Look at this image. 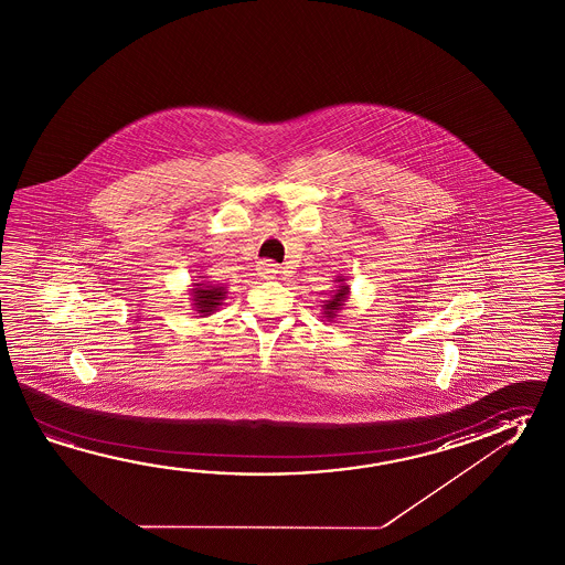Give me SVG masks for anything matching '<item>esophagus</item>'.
I'll return each mask as SVG.
<instances>
[{"mask_svg":"<svg viewBox=\"0 0 565 565\" xmlns=\"http://www.w3.org/2000/svg\"><path fill=\"white\" fill-rule=\"evenodd\" d=\"M258 276L259 278L269 279L274 278L276 274H278V264H274L271 259H262V262H258Z\"/></svg>","mask_w":565,"mask_h":565,"instance_id":"1","label":"esophagus"}]
</instances>
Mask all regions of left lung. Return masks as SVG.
Masks as SVG:
<instances>
[{
	"label": "left lung",
	"mask_w": 565,
	"mask_h": 565,
	"mask_svg": "<svg viewBox=\"0 0 565 565\" xmlns=\"http://www.w3.org/2000/svg\"><path fill=\"white\" fill-rule=\"evenodd\" d=\"M334 284L337 286L327 294V299H324L323 306H321L323 317L329 323H333L334 319L339 317V313L347 306V301H349V296H351V286L347 284L344 276H337Z\"/></svg>",
	"instance_id": "obj_1"
}]
</instances>
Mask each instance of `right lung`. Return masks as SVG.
<instances>
[{
	"mask_svg": "<svg viewBox=\"0 0 565 565\" xmlns=\"http://www.w3.org/2000/svg\"><path fill=\"white\" fill-rule=\"evenodd\" d=\"M191 287H193V289H189V296L193 301L191 306L199 313V317H209L214 311H218L224 299L228 296L226 287L214 286L213 281H209L206 276H199V279H194Z\"/></svg>",
	"mask_w": 565,
	"mask_h": 565,
	"instance_id": "right-lung-1",
	"label": "right lung"
}]
</instances>
